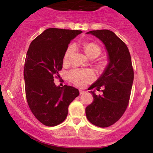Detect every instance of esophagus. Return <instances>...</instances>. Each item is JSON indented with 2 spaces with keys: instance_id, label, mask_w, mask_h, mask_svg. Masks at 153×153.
Instances as JSON below:
<instances>
[{
  "instance_id": "1",
  "label": "esophagus",
  "mask_w": 153,
  "mask_h": 153,
  "mask_svg": "<svg viewBox=\"0 0 153 153\" xmlns=\"http://www.w3.org/2000/svg\"><path fill=\"white\" fill-rule=\"evenodd\" d=\"M84 93H85V91H82V90H79V93H80L81 95H82V94H83Z\"/></svg>"
}]
</instances>
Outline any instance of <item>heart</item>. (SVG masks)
I'll list each match as a JSON object with an SVG mask.
<instances>
[{"label": "heart", "instance_id": "b5f03b06", "mask_svg": "<svg viewBox=\"0 0 153 153\" xmlns=\"http://www.w3.org/2000/svg\"><path fill=\"white\" fill-rule=\"evenodd\" d=\"M85 53L91 58V56H98L101 53V49L95 43H86L83 45ZM74 51V46L70 45L66 50L64 56V62H68L71 56ZM69 78L72 82L79 86H84L88 83L91 82L95 78V75L91 70H73L69 73Z\"/></svg>", "mask_w": 153, "mask_h": 153}]
</instances>
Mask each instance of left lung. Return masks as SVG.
Returning a JSON list of instances; mask_svg holds the SVG:
<instances>
[{
	"label": "left lung",
	"instance_id": "left-lung-1",
	"mask_svg": "<svg viewBox=\"0 0 153 153\" xmlns=\"http://www.w3.org/2000/svg\"><path fill=\"white\" fill-rule=\"evenodd\" d=\"M91 34L104 45L108 64L101 76L91 85L97 91L103 86L102 95L91 91L93 102L85 108V115L92 124L100 127L111 126L121 118L128 105L134 81L131 56L127 45L112 31L91 30Z\"/></svg>",
	"mask_w": 153,
	"mask_h": 153
}]
</instances>
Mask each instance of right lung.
<instances>
[{"mask_svg":"<svg viewBox=\"0 0 153 153\" xmlns=\"http://www.w3.org/2000/svg\"><path fill=\"white\" fill-rule=\"evenodd\" d=\"M81 33L50 28L29 46L24 70L26 100L35 118L46 126L53 127L63 122L69 105L79 95L74 87L56 86L53 76H59L70 41Z\"/></svg>","mask_w":153,"mask_h":153,"instance_id":"1","label":"right lung"}]
</instances>
